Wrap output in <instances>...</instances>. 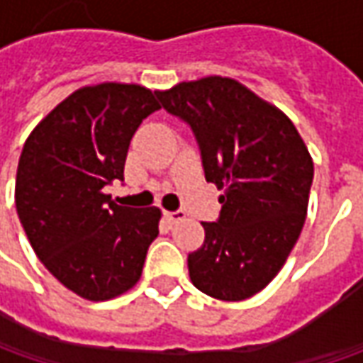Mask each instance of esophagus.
Listing matches in <instances>:
<instances>
[{
  "label": "esophagus",
  "mask_w": 363,
  "mask_h": 363,
  "mask_svg": "<svg viewBox=\"0 0 363 363\" xmlns=\"http://www.w3.org/2000/svg\"><path fill=\"white\" fill-rule=\"evenodd\" d=\"M165 218L175 224V222H182V220H186V212L184 210H175V212H165Z\"/></svg>",
  "instance_id": "obj_1"
}]
</instances>
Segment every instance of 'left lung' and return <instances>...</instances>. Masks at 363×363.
<instances>
[{
    "instance_id": "8db88e82",
    "label": "left lung",
    "mask_w": 363,
    "mask_h": 363,
    "mask_svg": "<svg viewBox=\"0 0 363 363\" xmlns=\"http://www.w3.org/2000/svg\"><path fill=\"white\" fill-rule=\"evenodd\" d=\"M157 96L191 127L206 179L220 196L218 222L188 257L196 289L244 301L271 283L297 244L309 206L313 160L293 121L228 77L179 82Z\"/></svg>"
}]
</instances>
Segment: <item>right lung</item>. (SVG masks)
I'll return each mask as SVG.
<instances>
[{"mask_svg":"<svg viewBox=\"0 0 363 363\" xmlns=\"http://www.w3.org/2000/svg\"><path fill=\"white\" fill-rule=\"evenodd\" d=\"M161 105L141 84L101 82L68 94L26 139L16 210L35 257L68 291L108 301L141 279L161 210L127 208L103 189L123 182L131 139Z\"/></svg>","mask_w":363,"mask_h":363,"instance_id":"obj_1","label":"right lung"}]
</instances>
